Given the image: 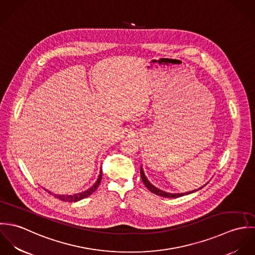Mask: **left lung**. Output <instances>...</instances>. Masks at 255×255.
Segmentation results:
<instances>
[{"mask_svg":"<svg viewBox=\"0 0 255 255\" xmlns=\"http://www.w3.org/2000/svg\"><path fill=\"white\" fill-rule=\"evenodd\" d=\"M140 175H141V179H142V182L144 183L146 187L153 193L159 195V196H162V197H167V198H177V197H181L184 194H189V193H192L194 191H196V189L192 190V191H187V192H184V193H169V192H166V191H163L159 188H157L156 186H154L152 183H150V182L147 180V178L145 177V174L143 172V169L142 167H140ZM203 187V186H202ZM202 187H199L198 189H201ZM197 189V190H198Z\"/></svg>","mask_w":255,"mask_h":255,"instance_id":"obj_1","label":"left lung"}]
</instances>
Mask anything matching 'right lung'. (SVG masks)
<instances>
[{"label":"right lung","instance_id":"1","mask_svg":"<svg viewBox=\"0 0 255 255\" xmlns=\"http://www.w3.org/2000/svg\"><path fill=\"white\" fill-rule=\"evenodd\" d=\"M101 180H102V170H100V174H99V177H98L96 182H95L90 188H88V189L85 190V191H82V192H80V193H75V194H73V195H59V194H53L51 191H49V193H50V194L52 193L55 197L59 198L60 200L66 201V202H67V201H68V202H76V201H78V200H81V199H83V198H85V197L91 195V194L97 189V187L99 186V184H100V182H101ZM47 191H48V190H47Z\"/></svg>","mask_w":255,"mask_h":255}]
</instances>
